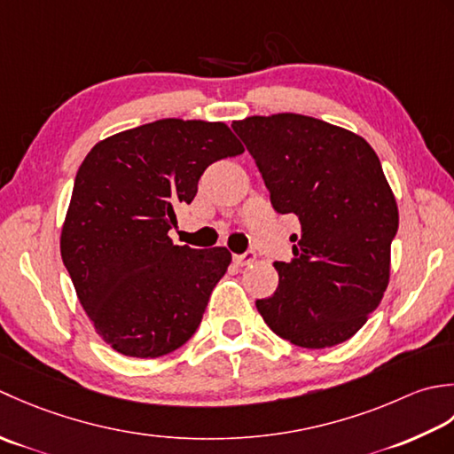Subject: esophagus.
Masks as SVG:
<instances>
[{"label":"esophagus","instance_id":"obj_1","mask_svg":"<svg viewBox=\"0 0 454 454\" xmlns=\"http://www.w3.org/2000/svg\"><path fill=\"white\" fill-rule=\"evenodd\" d=\"M254 258H256L254 251H247L243 254H233V262L239 264V266H247V264L254 262Z\"/></svg>","mask_w":454,"mask_h":454}]
</instances>
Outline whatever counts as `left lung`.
Here are the masks:
<instances>
[{
    "label": "left lung",
    "mask_w": 454,
    "mask_h": 454,
    "mask_svg": "<svg viewBox=\"0 0 454 454\" xmlns=\"http://www.w3.org/2000/svg\"><path fill=\"white\" fill-rule=\"evenodd\" d=\"M251 153L278 214L298 215L292 262H274L278 288L256 300L276 335L327 348L364 325L390 280L397 206L380 159L363 137L298 114L231 125Z\"/></svg>",
    "instance_id": "1"
}]
</instances>
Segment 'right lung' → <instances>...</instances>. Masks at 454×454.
<instances>
[{
	"mask_svg": "<svg viewBox=\"0 0 454 454\" xmlns=\"http://www.w3.org/2000/svg\"><path fill=\"white\" fill-rule=\"evenodd\" d=\"M243 151L225 123L160 119L104 138L82 162L60 254L82 308L117 353L168 355L200 327L231 253L174 245V207L196 198L209 164Z\"/></svg>",
	"mask_w": 454,
	"mask_h": 454,
	"instance_id": "obj_1",
	"label": "right lung"
}]
</instances>
